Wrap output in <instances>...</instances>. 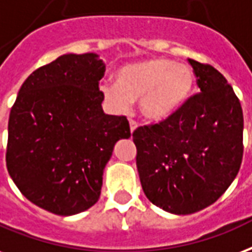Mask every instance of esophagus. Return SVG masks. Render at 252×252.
<instances>
[{"label":"esophagus","instance_id":"1","mask_svg":"<svg viewBox=\"0 0 252 252\" xmlns=\"http://www.w3.org/2000/svg\"><path fill=\"white\" fill-rule=\"evenodd\" d=\"M129 126H130V132H134V129L137 128V123L134 120H129Z\"/></svg>","mask_w":252,"mask_h":252}]
</instances>
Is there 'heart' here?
Wrapping results in <instances>:
<instances>
[{
	"label": "heart",
	"instance_id": "obj_1",
	"mask_svg": "<svg viewBox=\"0 0 252 252\" xmlns=\"http://www.w3.org/2000/svg\"><path fill=\"white\" fill-rule=\"evenodd\" d=\"M194 86V72L188 64L166 58H149L120 67L115 74V86L105 84L101 94L118 112H124L130 103L140 100L144 118L162 122L185 105Z\"/></svg>",
	"mask_w": 252,
	"mask_h": 252
}]
</instances>
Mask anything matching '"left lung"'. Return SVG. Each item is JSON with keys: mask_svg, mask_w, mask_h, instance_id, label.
Instances as JSON below:
<instances>
[{"mask_svg": "<svg viewBox=\"0 0 252 252\" xmlns=\"http://www.w3.org/2000/svg\"><path fill=\"white\" fill-rule=\"evenodd\" d=\"M188 61L201 92L169 119L132 134L147 198L178 216L216 202L237 177L243 157V112L233 87L210 64Z\"/></svg>", "mask_w": 252, "mask_h": 252, "instance_id": "1", "label": "left lung"}]
</instances>
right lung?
I'll list each match as a JSON object with an SVG mask.
<instances>
[{"instance_id": "obj_1", "label": "right lung", "mask_w": 252, "mask_h": 252, "mask_svg": "<svg viewBox=\"0 0 252 252\" xmlns=\"http://www.w3.org/2000/svg\"><path fill=\"white\" fill-rule=\"evenodd\" d=\"M96 54H66L25 80L11 107L6 166L19 191L57 216H74L100 197L113 147L129 139L126 116L105 115Z\"/></svg>"}]
</instances>
